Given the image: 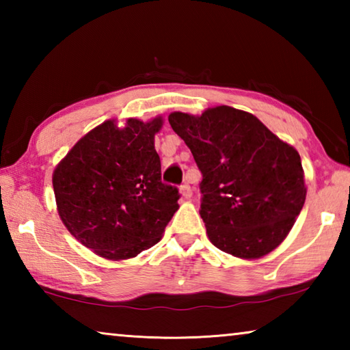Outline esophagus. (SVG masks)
I'll return each instance as SVG.
<instances>
[{
  "instance_id": "obj_1",
  "label": "esophagus",
  "mask_w": 350,
  "mask_h": 350,
  "mask_svg": "<svg viewBox=\"0 0 350 350\" xmlns=\"http://www.w3.org/2000/svg\"><path fill=\"white\" fill-rule=\"evenodd\" d=\"M180 194L183 199H189L193 196V191H191V187L188 185V183H182L180 185Z\"/></svg>"
}]
</instances>
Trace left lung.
Returning a JSON list of instances; mask_svg holds the SVG:
<instances>
[{
	"mask_svg": "<svg viewBox=\"0 0 350 350\" xmlns=\"http://www.w3.org/2000/svg\"><path fill=\"white\" fill-rule=\"evenodd\" d=\"M168 122L202 173L200 217L211 244L258 259L281 244L306 200L301 157L250 112L216 106Z\"/></svg>",
	"mask_w": 350,
	"mask_h": 350,
	"instance_id": "8db88e82",
	"label": "left lung"
}]
</instances>
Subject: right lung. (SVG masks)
I'll return each mask as SVG.
<instances>
[{
	"label": "right lung",
	"mask_w": 350,
	"mask_h": 350,
	"mask_svg": "<svg viewBox=\"0 0 350 350\" xmlns=\"http://www.w3.org/2000/svg\"><path fill=\"white\" fill-rule=\"evenodd\" d=\"M162 117L108 120L74 145L52 176L57 210L69 233L98 256L120 260L157 244L179 208L162 182L154 135Z\"/></svg>",
	"instance_id": "right-lung-1"
}]
</instances>
